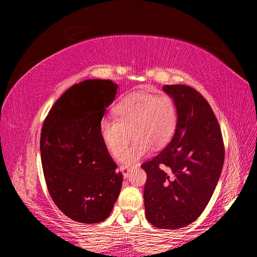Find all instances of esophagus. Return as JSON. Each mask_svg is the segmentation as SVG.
<instances>
[{"instance_id":"esophagus-1","label":"esophagus","mask_w":257,"mask_h":257,"mask_svg":"<svg viewBox=\"0 0 257 257\" xmlns=\"http://www.w3.org/2000/svg\"><path fill=\"white\" fill-rule=\"evenodd\" d=\"M120 172H122V176L124 179H127V177L129 175V167H125V165H122V167H120Z\"/></svg>"}]
</instances>
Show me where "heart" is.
Segmentation results:
<instances>
[{
    "mask_svg": "<svg viewBox=\"0 0 257 257\" xmlns=\"http://www.w3.org/2000/svg\"><path fill=\"white\" fill-rule=\"evenodd\" d=\"M114 119H103L98 134L110 155H119L127 139L133 142L120 154L122 164H133L171 141L178 124V106L168 95L136 92L124 96L113 107Z\"/></svg>",
    "mask_w": 257,
    "mask_h": 257,
    "instance_id": "b5f03b06",
    "label": "heart"
}]
</instances>
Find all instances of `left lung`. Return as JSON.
Returning a JSON list of instances; mask_svg holds the SVG:
<instances>
[{
	"mask_svg": "<svg viewBox=\"0 0 257 257\" xmlns=\"http://www.w3.org/2000/svg\"><path fill=\"white\" fill-rule=\"evenodd\" d=\"M178 106L176 133L153 160L142 164L147 180V220L160 229L194 222L205 210L224 162L222 134L210 104L186 85H165Z\"/></svg>",
	"mask_w": 257,
	"mask_h": 257,
	"instance_id": "obj_1",
	"label": "left lung"
}]
</instances>
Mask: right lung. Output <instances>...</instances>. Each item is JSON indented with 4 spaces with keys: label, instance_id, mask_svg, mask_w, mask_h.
Returning a JSON list of instances; mask_svg holds the SVG:
<instances>
[{
    "label": "right lung",
    "instance_id": "right-lung-1",
    "mask_svg": "<svg viewBox=\"0 0 257 257\" xmlns=\"http://www.w3.org/2000/svg\"><path fill=\"white\" fill-rule=\"evenodd\" d=\"M118 85L88 79L70 87L47 114L41 156L47 189L71 220L98 223L110 215L122 175L104 149L98 124L114 101Z\"/></svg>",
    "mask_w": 257,
    "mask_h": 257
}]
</instances>
